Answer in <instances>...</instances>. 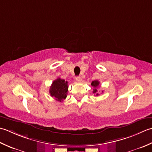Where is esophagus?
<instances>
[{
	"mask_svg": "<svg viewBox=\"0 0 152 152\" xmlns=\"http://www.w3.org/2000/svg\"><path fill=\"white\" fill-rule=\"evenodd\" d=\"M76 80L77 82H81L82 79H81V78H80V77H76Z\"/></svg>",
	"mask_w": 152,
	"mask_h": 152,
	"instance_id": "esophagus-1",
	"label": "esophagus"
}]
</instances>
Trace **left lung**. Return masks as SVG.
<instances>
[{"mask_svg": "<svg viewBox=\"0 0 152 152\" xmlns=\"http://www.w3.org/2000/svg\"><path fill=\"white\" fill-rule=\"evenodd\" d=\"M99 85H100V82H99L98 80H93V81L91 83V85L94 87L93 93L95 94V96L100 95V94H99V93H98V87L99 86ZM102 92H103V91H102Z\"/></svg>", "mask_w": 152, "mask_h": 152, "instance_id": "obj_1", "label": "left lung"}]
</instances>
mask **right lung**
<instances>
[{
	"label": "right lung",
	"mask_w": 152,
	"mask_h": 152,
	"mask_svg": "<svg viewBox=\"0 0 152 152\" xmlns=\"http://www.w3.org/2000/svg\"><path fill=\"white\" fill-rule=\"evenodd\" d=\"M68 82L64 79L58 78L52 82L49 92L56 100L61 102L66 98L68 91Z\"/></svg>",
	"instance_id": "obj_1"
}]
</instances>
